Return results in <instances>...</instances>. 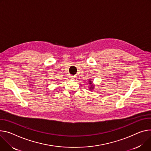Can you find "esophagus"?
Segmentation results:
<instances>
[{
    "mask_svg": "<svg viewBox=\"0 0 151 151\" xmlns=\"http://www.w3.org/2000/svg\"><path fill=\"white\" fill-rule=\"evenodd\" d=\"M69 78L70 79H75V76H69Z\"/></svg>",
    "mask_w": 151,
    "mask_h": 151,
    "instance_id": "1",
    "label": "esophagus"
}]
</instances>
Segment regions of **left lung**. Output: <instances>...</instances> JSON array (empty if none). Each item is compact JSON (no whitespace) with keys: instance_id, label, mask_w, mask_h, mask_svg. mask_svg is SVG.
Returning <instances> with one entry per match:
<instances>
[{"instance_id":"8db88e82","label":"left lung","mask_w":151,"mask_h":151,"mask_svg":"<svg viewBox=\"0 0 151 151\" xmlns=\"http://www.w3.org/2000/svg\"><path fill=\"white\" fill-rule=\"evenodd\" d=\"M88 88L89 90L92 91L94 88V85L93 84V81L91 79H88Z\"/></svg>"}]
</instances>
